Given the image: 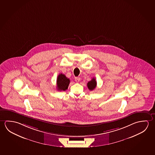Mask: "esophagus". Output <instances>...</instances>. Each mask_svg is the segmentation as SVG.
I'll return each instance as SVG.
<instances>
[{"label":"esophagus","instance_id":"34e87169","mask_svg":"<svg viewBox=\"0 0 155 155\" xmlns=\"http://www.w3.org/2000/svg\"><path fill=\"white\" fill-rule=\"evenodd\" d=\"M74 79H75V81H76V82H79V81H80L81 78L79 77H75Z\"/></svg>","mask_w":155,"mask_h":155}]
</instances>
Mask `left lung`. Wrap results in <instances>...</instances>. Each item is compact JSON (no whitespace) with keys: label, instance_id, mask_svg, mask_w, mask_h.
<instances>
[{"label":"left lung","instance_id":"8db88e82","mask_svg":"<svg viewBox=\"0 0 155 155\" xmlns=\"http://www.w3.org/2000/svg\"><path fill=\"white\" fill-rule=\"evenodd\" d=\"M87 86L88 89L90 90V91H92L94 90V89L96 88L97 86V81H96V79L94 78H93L90 81H89L87 84Z\"/></svg>","mask_w":155,"mask_h":155}]
</instances>
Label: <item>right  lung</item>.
Masks as SVG:
<instances>
[{"label":"right lung","mask_w":155,"mask_h":155,"mask_svg":"<svg viewBox=\"0 0 155 155\" xmlns=\"http://www.w3.org/2000/svg\"><path fill=\"white\" fill-rule=\"evenodd\" d=\"M70 79L65 74H61L57 78V89L58 91H65L68 88L70 84Z\"/></svg>","instance_id":"add662e5"}]
</instances>
